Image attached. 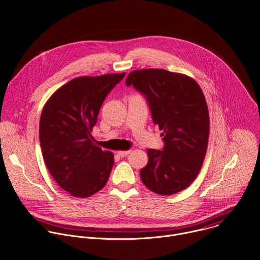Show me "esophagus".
Listing matches in <instances>:
<instances>
[{
	"mask_svg": "<svg viewBox=\"0 0 260 260\" xmlns=\"http://www.w3.org/2000/svg\"><path fill=\"white\" fill-rule=\"evenodd\" d=\"M129 153H131V150H119V151H117V154L121 157H124Z\"/></svg>",
	"mask_w": 260,
	"mask_h": 260,
	"instance_id": "obj_1",
	"label": "esophagus"
}]
</instances>
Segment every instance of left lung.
<instances>
[{"instance_id": "left-lung-1", "label": "left lung", "mask_w": 260, "mask_h": 260, "mask_svg": "<svg viewBox=\"0 0 260 260\" xmlns=\"http://www.w3.org/2000/svg\"><path fill=\"white\" fill-rule=\"evenodd\" d=\"M125 83L146 96L165 142L164 150H147L142 182L160 196L186 189L198 177L208 148L210 119L202 88L185 74L164 69L133 71Z\"/></svg>"}]
</instances>
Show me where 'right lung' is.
<instances>
[{
  "mask_svg": "<svg viewBox=\"0 0 260 260\" xmlns=\"http://www.w3.org/2000/svg\"><path fill=\"white\" fill-rule=\"evenodd\" d=\"M125 73L74 78L45 103L39 127L45 165L72 197L88 198L105 187L114 155L93 143L101 106Z\"/></svg>",
  "mask_w": 260,
  "mask_h": 260,
  "instance_id": "1",
  "label": "right lung"
}]
</instances>
